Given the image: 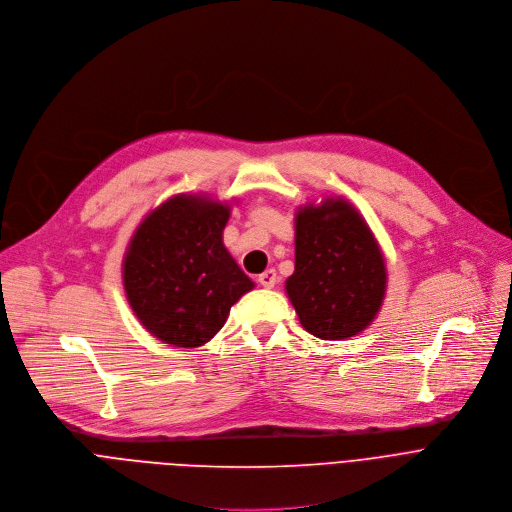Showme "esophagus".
Returning a JSON list of instances; mask_svg holds the SVG:
<instances>
[{
    "label": "esophagus",
    "instance_id": "34e87169",
    "mask_svg": "<svg viewBox=\"0 0 512 512\" xmlns=\"http://www.w3.org/2000/svg\"><path fill=\"white\" fill-rule=\"evenodd\" d=\"M258 282H260L264 288H272V286L278 282L276 270H274V268H268V270H264L262 274H258Z\"/></svg>",
    "mask_w": 512,
    "mask_h": 512
}]
</instances>
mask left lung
<instances>
[{
	"instance_id": "left-lung-1",
	"label": "left lung",
	"mask_w": 512,
	"mask_h": 512,
	"mask_svg": "<svg viewBox=\"0 0 512 512\" xmlns=\"http://www.w3.org/2000/svg\"><path fill=\"white\" fill-rule=\"evenodd\" d=\"M387 290L383 252L345 197H323L294 214V272L286 294L300 325L325 341L365 331Z\"/></svg>"
}]
</instances>
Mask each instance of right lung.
<instances>
[{
    "instance_id": "obj_1",
    "label": "right lung",
    "mask_w": 512,
    "mask_h": 512,
    "mask_svg": "<svg viewBox=\"0 0 512 512\" xmlns=\"http://www.w3.org/2000/svg\"><path fill=\"white\" fill-rule=\"evenodd\" d=\"M230 212V201L179 193L137 226L123 258V286L135 317L159 341L206 345L232 304L254 288L222 240Z\"/></svg>"
}]
</instances>
